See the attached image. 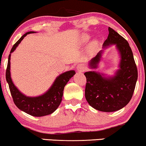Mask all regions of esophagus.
Segmentation results:
<instances>
[{"label": "esophagus", "instance_id": "34e87169", "mask_svg": "<svg viewBox=\"0 0 146 146\" xmlns=\"http://www.w3.org/2000/svg\"><path fill=\"white\" fill-rule=\"evenodd\" d=\"M77 71L79 72H84L86 70V67L84 64H79L77 67Z\"/></svg>", "mask_w": 146, "mask_h": 146}]
</instances>
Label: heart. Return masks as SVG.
Segmentation results:
<instances>
[{
	"mask_svg": "<svg viewBox=\"0 0 146 146\" xmlns=\"http://www.w3.org/2000/svg\"><path fill=\"white\" fill-rule=\"evenodd\" d=\"M88 39V36H84V37H83V40L84 41H86ZM96 42H94V43H92L91 44V46H90V49L92 50H94L96 48Z\"/></svg>",
	"mask_w": 146,
	"mask_h": 146,
	"instance_id": "obj_1",
	"label": "heart"
}]
</instances>
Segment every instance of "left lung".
<instances>
[{
  "label": "left lung",
  "mask_w": 146,
  "mask_h": 146,
  "mask_svg": "<svg viewBox=\"0 0 146 146\" xmlns=\"http://www.w3.org/2000/svg\"><path fill=\"white\" fill-rule=\"evenodd\" d=\"M108 38L103 46L116 44L121 53L120 69L112 78H105L95 71L86 72L85 96L94 108L102 112L119 110L129 102L137 79V69L128 42L113 29L108 27ZM100 51L90 62L96 68L101 56Z\"/></svg>",
  "instance_id": "8db88e82"
}]
</instances>
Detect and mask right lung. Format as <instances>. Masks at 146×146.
I'll list each match as a JSON object with an SVG mask.
<instances>
[{"label": "right lung", "instance_id": "1", "mask_svg": "<svg viewBox=\"0 0 146 146\" xmlns=\"http://www.w3.org/2000/svg\"><path fill=\"white\" fill-rule=\"evenodd\" d=\"M34 32H28L23 35L21 38L14 44L11 50L6 69V79L9 84L13 100L19 109L34 117H42L48 115L56 110L62 101L63 90L65 85L69 82L75 72L69 71L60 75L55 80L52 86L46 93L38 97H27L20 92L14 86L10 74L11 53L13 52L24 37Z\"/></svg>", "mask_w": 146, "mask_h": 146}]
</instances>
